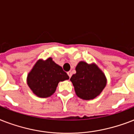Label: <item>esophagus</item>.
I'll use <instances>...</instances> for the list:
<instances>
[{
    "mask_svg": "<svg viewBox=\"0 0 134 134\" xmlns=\"http://www.w3.org/2000/svg\"><path fill=\"white\" fill-rule=\"evenodd\" d=\"M67 74H68V76H69V78H71V71H68V72H67Z\"/></svg>",
    "mask_w": 134,
    "mask_h": 134,
    "instance_id": "34e87169",
    "label": "esophagus"
}]
</instances>
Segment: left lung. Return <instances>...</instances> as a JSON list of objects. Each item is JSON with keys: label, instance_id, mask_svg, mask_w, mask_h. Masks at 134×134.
<instances>
[{"label": "left lung", "instance_id": "1", "mask_svg": "<svg viewBox=\"0 0 134 134\" xmlns=\"http://www.w3.org/2000/svg\"><path fill=\"white\" fill-rule=\"evenodd\" d=\"M76 73L70 79L76 94L82 99H93L97 97L106 85L104 74L94 64L88 65L80 62L76 67Z\"/></svg>", "mask_w": 134, "mask_h": 134}]
</instances>
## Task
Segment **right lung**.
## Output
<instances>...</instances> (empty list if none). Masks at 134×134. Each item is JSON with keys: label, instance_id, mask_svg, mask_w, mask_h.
I'll return each instance as SVG.
<instances>
[{"label": "right lung", "instance_id": "obj_1", "mask_svg": "<svg viewBox=\"0 0 134 134\" xmlns=\"http://www.w3.org/2000/svg\"><path fill=\"white\" fill-rule=\"evenodd\" d=\"M63 68L55 63L51 58L39 60L28 74V85L33 93L40 97H48L54 93L60 81L69 79Z\"/></svg>", "mask_w": 134, "mask_h": 134}]
</instances>
